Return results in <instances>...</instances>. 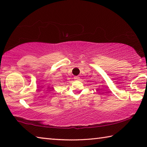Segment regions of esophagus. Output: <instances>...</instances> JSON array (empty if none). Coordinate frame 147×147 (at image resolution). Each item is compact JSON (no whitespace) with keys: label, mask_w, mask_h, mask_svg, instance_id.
I'll return each mask as SVG.
<instances>
[{"label":"esophagus","mask_w":147,"mask_h":147,"mask_svg":"<svg viewBox=\"0 0 147 147\" xmlns=\"http://www.w3.org/2000/svg\"><path fill=\"white\" fill-rule=\"evenodd\" d=\"M74 80H80V77L78 76H74Z\"/></svg>","instance_id":"34e87169"}]
</instances>
